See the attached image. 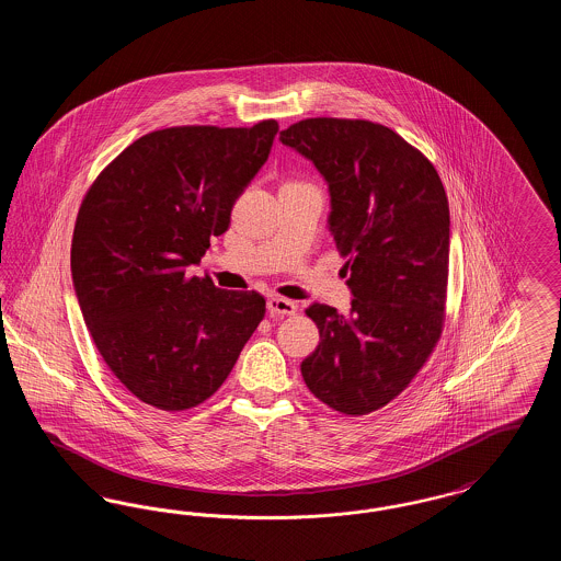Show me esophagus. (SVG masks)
Listing matches in <instances>:
<instances>
[{
  "instance_id": "1",
  "label": "esophagus",
  "mask_w": 561,
  "mask_h": 561,
  "mask_svg": "<svg viewBox=\"0 0 561 561\" xmlns=\"http://www.w3.org/2000/svg\"><path fill=\"white\" fill-rule=\"evenodd\" d=\"M267 309L271 316L275 318H284V316H294L298 311V305L288 298H279V296H271L267 300Z\"/></svg>"
}]
</instances>
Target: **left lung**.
<instances>
[{
	"mask_svg": "<svg viewBox=\"0 0 561 561\" xmlns=\"http://www.w3.org/2000/svg\"><path fill=\"white\" fill-rule=\"evenodd\" d=\"M330 191L328 229L347 256L351 311L311 305L321 343L300 364L309 391L362 416L396 400L444 325L450 210L433 163L366 119L311 117L279 133Z\"/></svg>",
	"mask_w": 561,
	"mask_h": 561,
	"instance_id": "left-lung-1",
	"label": "left lung"
}]
</instances>
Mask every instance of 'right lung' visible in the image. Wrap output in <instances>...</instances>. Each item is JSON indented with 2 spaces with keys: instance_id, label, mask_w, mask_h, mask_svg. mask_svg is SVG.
I'll list each match as a JSON object with an SVG mask.
<instances>
[{
  "instance_id": "right-lung-1",
  "label": "right lung",
  "mask_w": 561,
  "mask_h": 561,
  "mask_svg": "<svg viewBox=\"0 0 561 561\" xmlns=\"http://www.w3.org/2000/svg\"><path fill=\"white\" fill-rule=\"evenodd\" d=\"M277 130L265 119L145 134L81 202L71 243L81 316L111 373L153 408L208 400L265 318L261 294L216 288L188 267L229 229Z\"/></svg>"
}]
</instances>
